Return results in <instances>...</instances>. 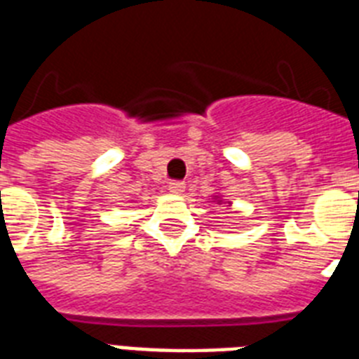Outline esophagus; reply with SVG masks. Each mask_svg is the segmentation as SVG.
Instances as JSON below:
<instances>
[{"instance_id":"esophagus-1","label":"esophagus","mask_w":359,"mask_h":359,"mask_svg":"<svg viewBox=\"0 0 359 359\" xmlns=\"http://www.w3.org/2000/svg\"><path fill=\"white\" fill-rule=\"evenodd\" d=\"M186 188V184L182 182V180H171L170 186H168V189H170L171 194H182Z\"/></svg>"}]
</instances>
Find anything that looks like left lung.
Returning <instances> with one entry per match:
<instances>
[{"label": "left lung", "instance_id": "left-lung-1", "mask_svg": "<svg viewBox=\"0 0 359 359\" xmlns=\"http://www.w3.org/2000/svg\"><path fill=\"white\" fill-rule=\"evenodd\" d=\"M215 201H217V205H221V203H226V201H221L219 197H215ZM229 205H230V203H229Z\"/></svg>", "mask_w": 359, "mask_h": 359}]
</instances>
